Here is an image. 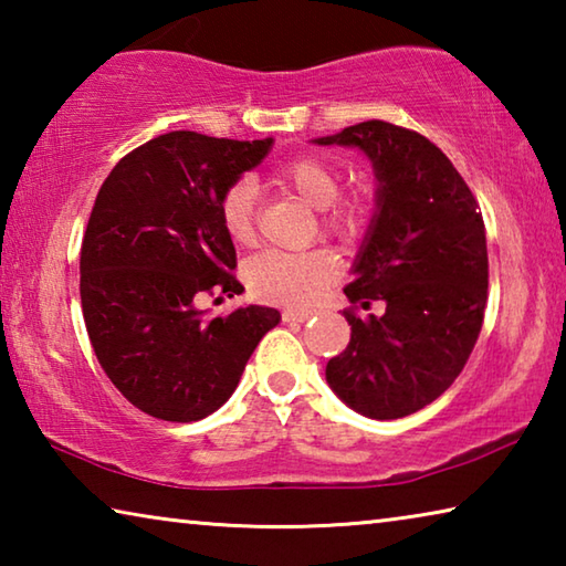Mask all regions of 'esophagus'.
<instances>
[{"label":"esophagus","instance_id":"esophagus-1","mask_svg":"<svg viewBox=\"0 0 566 566\" xmlns=\"http://www.w3.org/2000/svg\"><path fill=\"white\" fill-rule=\"evenodd\" d=\"M312 317V312H300V310H284L282 312V319L284 322H306V319H310Z\"/></svg>","mask_w":566,"mask_h":566}]
</instances>
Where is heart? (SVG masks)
<instances>
[{
    "label": "heart",
    "mask_w": 566,
    "mask_h": 566,
    "mask_svg": "<svg viewBox=\"0 0 566 566\" xmlns=\"http://www.w3.org/2000/svg\"><path fill=\"white\" fill-rule=\"evenodd\" d=\"M274 181L294 191L306 205L319 209V232L342 244H354L369 232L371 205L364 197L339 199L342 175L332 161L304 155L274 169ZM219 222L237 244L254 237V185L252 179H234L219 197ZM247 286L256 300L310 306L329 290L337 276V262L327 252H262L244 266Z\"/></svg>",
    "instance_id": "b5f03b06"
}]
</instances>
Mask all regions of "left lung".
Segmentation results:
<instances>
[{
  "mask_svg": "<svg viewBox=\"0 0 566 566\" xmlns=\"http://www.w3.org/2000/svg\"><path fill=\"white\" fill-rule=\"evenodd\" d=\"M317 145L359 147L375 161L377 214L344 286L347 349L327 364L344 405L399 419L444 395L464 369L486 310L484 219L462 175L415 129L369 119ZM386 302L381 318L359 308Z\"/></svg>",
  "mask_w": 566,
  "mask_h": 566,
  "instance_id": "obj_1",
  "label": "left lung"
}]
</instances>
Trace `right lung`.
I'll return each mask as SVG.
<instances>
[{
	"label": "right lung",
	"instance_id": "1",
	"mask_svg": "<svg viewBox=\"0 0 566 566\" xmlns=\"http://www.w3.org/2000/svg\"><path fill=\"white\" fill-rule=\"evenodd\" d=\"M270 147L272 137L169 132L124 155L104 179L82 239V314L112 385L149 417L212 415L280 324L272 306L249 304L209 322L197 310L205 294L244 292L219 197Z\"/></svg>",
	"mask_w": 566,
	"mask_h": 566
}]
</instances>
